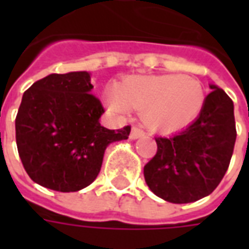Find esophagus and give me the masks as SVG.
I'll use <instances>...</instances> for the list:
<instances>
[{
  "label": "esophagus",
  "instance_id": "1",
  "mask_svg": "<svg viewBox=\"0 0 249 249\" xmlns=\"http://www.w3.org/2000/svg\"><path fill=\"white\" fill-rule=\"evenodd\" d=\"M144 135H145V132H144V130L140 129V128H137V126H133L132 130H130L129 137L132 139V140H136V139H140V137H142Z\"/></svg>",
  "mask_w": 249,
  "mask_h": 249
}]
</instances>
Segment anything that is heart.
<instances>
[{"label": "heart", "instance_id": "obj_1", "mask_svg": "<svg viewBox=\"0 0 249 249\" xmlns=\"http://www.w3.org/2000/svg\"><path fill=\"white\" fill-rule=\"evenodd\" d=\"M113 114L129 109L142 110V120L152 130L172 133L192 124L205 104L201 82L184 74L135 76L117 85L105 96Z\"/></svg>", "mask_w": 249, "mask_h": 249}]
</instances>
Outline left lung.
Here are the masks:
<instances>
[{
    "label": "left lung",
    "instance_id": "1",
    "mask_svg": "<svg viewBox=\"0 0 249 249\" xmlns=\"http://www.w3.org/2000/svg\"><path fill=\"white\" fill-rule=\"evenodd\" d=\"M192 124L169 137H155L157 152L144 167L152 192L169 203L197 201L213 192L230 167L236 141L233 103L216 85Z\"/></svg>",
    "mask_w": 249,
    "mask_h": 249
}]
</instances>
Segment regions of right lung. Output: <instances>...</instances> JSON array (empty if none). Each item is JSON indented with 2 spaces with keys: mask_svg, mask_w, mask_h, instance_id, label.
<instances>
[{
  "mask_svg": "<svg viewBox=\"0 0 249 249\" xmlns=\"http://www.w3.org/2000/svg\"><path fill=\"white\" fill-rule=\"evenodd\" d=\"M88 71L49 74L24 93L16 117V141L25 171L35 183L58 192L92 184L113 141L126 140L130 126L107 129L105 112L92 94Z\"/></svg>",
  "mask_w": 249,
  "mask_h": 249,
  "instance_id": "right-lung-1",
  "label": "right lung"
}]
</instances>
